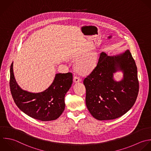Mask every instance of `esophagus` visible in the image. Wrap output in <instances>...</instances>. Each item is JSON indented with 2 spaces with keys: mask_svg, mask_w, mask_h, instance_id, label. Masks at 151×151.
<instances>
[{
  "mask_svg": "<svg viewBox=\"0 0 151 151\" xmlns=\"http://www.w3.org/2000/svg\"><path fill=\"white\" fill-rule=\"evenodd\" d=\"M82 79L81 78H80L79 77L77 76H75L73 77V82L75 83H77V82H81Z\"/></svg>",
  "mask_w": 151,
  "mask_h": 151,
  "instance_id": "1",
  "label": "esophagus"
}]
</instances>
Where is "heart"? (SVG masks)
I'll return each instance as SVG.
<instances>
[{
  "mask_svg": "<svg viewBox=\"0 0 151 151\" xmlns=\"http://www.w3.org/2000/svg\"><path fill=\"white\" fill-rule=\"evenodd\" d=\"M97 53L95 52L89 53L76 61L75 69L80 73L83 74L92 70L96 66Z\"/></svg>",
  "mask_w": 151,
  "mask_h": 151,
  "instance_id": "1",
  "label": "heart"
}]
</instances>
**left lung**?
Instances as JSON below:
<instances>
[{
  "label": "left lung",
  "instance_id": "1",
  "mask_svg": "<svg viewBox=\"0 0 151 151\" xmlns=\"http://www.w3.org/2000/svg\"><path fill=\"white\" fill-rule=\"evenodd\" d=\"M117 71L123 73L119 81L113 78ZM83 84L86 105L93 118L105 121L124 115L134 105L139 92L137 67L129 50L114 56L102 52Z\"/></svg>",
  "mask_w": 151,
  "mask_h": 151
}]
</instances>
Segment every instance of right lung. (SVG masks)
Wrapping results in <instances>:
<instances>
[{
  "label": "right lung",
  "instance_id": "add662e5",
  "mask_svg": "<svg viewBox=\"0 0 151 151\" xmlns=\"http://www.w3.org/2000/svg\"><path fill=\"white\" fill-rule=\"evenodd\" d=\"M10 69V88L14 103L28 116L42 121L58 119L65 108V96L73 82L72 73H56L47 89L38 93L22 89L17 83L13 69Z\"/></svg>",
  "mask_w": 151,
  "mask_h": 151
}]
</instances>
